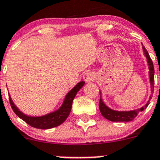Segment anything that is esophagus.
<instances>
[{
  "instance_id": "obj_1",
  "label": "esophagus",
  "mask_w": 160,
  "mask_h": 160,
  "mask_svg": "<svg viewBox=\"0 0 160 160\" xmlns=\"http://www.w3.org/2000/svg\"><path fill=\"white\" fill-rule=\"evenodd\" d=\"M83 79L86 83H89L94 80V74L92 72H85L83 76Z\"/></svg>"
}]
</instances>
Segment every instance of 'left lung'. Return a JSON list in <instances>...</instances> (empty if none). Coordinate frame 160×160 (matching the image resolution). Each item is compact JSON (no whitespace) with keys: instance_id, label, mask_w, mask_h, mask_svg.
<instances>
[{"instance_id":"1","label":"left lung","mask_w":160,"mask_h":160,"mask_svg":"<svg viewBox=\"0 0 160 160\" xmlns=\"http://www.w3.org/2000/svg\"><path fill=\"white\" fill-rule=\"evenodd\" d=\"M143 48L144 54L145 56L147 58V62H148V69H149V80H150V88H151L152 94L153 91H154V66H153L152 61L151 58H150L148 52L145 49V48L142 47ZM101 93V92H100ZM152 99V94L150 95L149 99H148V102L146 105H144L143 107L140 108H138L135 110H131V111H116L112 108H108L105 103H104L103 100L102 98V96H100V102H99V109H100L101 113L102 116L105 118V119H108L110 121L112 122H129L133 120L136 116H138L140 112L143 111L144 109L147 108V106L149 104L150 100Z\"/></svg>"}]
</instances>
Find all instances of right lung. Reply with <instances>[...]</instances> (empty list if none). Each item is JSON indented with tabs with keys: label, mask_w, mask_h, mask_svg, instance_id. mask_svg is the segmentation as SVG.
<instances>
[{
	"label": "right lung",
	"mask_w": 160,
	"mask_h": 160,
	"mask_svg": "<svg viewBox=\"0 0 160 160\" xmlns=\"http://www.w3.org/2000/svg\"><path fill=\"white\" fill-rule=\"evenodd\" d=\"M85 82L80 81L72 88L71 91H69L67 94H66V98L64 99L62 105H61L58 110L46 114L44 116H27V115L24 114L22 112L16 105L14 104L13 101L11 98L10 95H9V101H10L11 106L13 109L14 112L23 120L30 125L31 127L35 128H38V129H50V128H55L59 125H61L63 122L67 119L69 116V113H70L71 108H72V101H73L74 98H75L77 93L80 91V88L84 85Z\"/></svg>",
	"instance_id": "1"
}]
</instances>
